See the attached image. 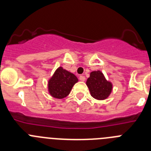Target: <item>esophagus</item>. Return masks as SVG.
<instances>
[{"label": "esophagus", "instance_id": "34e87169", "mask_svg": "<svg viewBox=\"0 0 151 151\" xmlns=\"http://www.w3.org/2000/svg\"><path fill=\"white\" fill-rule=\"evenodd\" d=\"M79 80L82 81V82H85V77L84 76H79Z\"/></svg>", "mask_w": 151, "mask_h": 151}]
</instances>
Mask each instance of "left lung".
Returning a JSON list of instances; mask_svg holds the SVG:
<instances>
[{"mask_svg": "<svg viewBox=\"0 0 151 151\" xmlns=\"http://www.w3.org/2000/svg\"><path fill=\"white\" fill-rule=\"evenodd\" d=\"M91 95L94 99L103 101L106 99L113 91V84L106 80L104 75L100 70L93 71L86 82Z\"/></svg>", "mask_w": 151, "mask_h": 151, "instance_id": "1", "label": "left lung"}]
</instances>
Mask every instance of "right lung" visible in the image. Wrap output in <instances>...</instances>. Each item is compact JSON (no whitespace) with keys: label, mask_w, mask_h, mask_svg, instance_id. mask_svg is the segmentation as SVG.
<instances>
[{"label":"right lung","mask_w":151,"mask_h":151,"mask_svg":"<svg viewBox=\"0 0 151 151\" xmlns=\"http://www.w3.org/2000/svg\"><path fill=\"white\" fill-rule=\"evenodd\" d=\"M78 81V78L73 73L60 66L48 79V93L54 98L63 99L69 95L74 85Z\"/></svg>","instance_id":"right-lung-1"}]
</instances>
